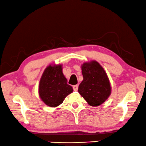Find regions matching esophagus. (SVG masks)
I'll return each instance as SVG.
<instances>
[{"label":"esophagus","instance_id":"obj_1","mask_svg":"<svg viewBox=\"0 0 146 146\" xmlns=\"http://www.w3.org/2000/svg\"><path fill=\"white\" fill-rule=\"evenodd\" d=\"M72 87H73V90H74V91H78V86L77 85H74Z\"/></svg>","mask_w":146,"mask_h":146}]
</instances>
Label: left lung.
<instances>
[{"mask_svg": "<svg viewBox=\"0 0 146 146\" xmlns=\"http://www.w3.org/2000/svg\"><path fill=\"white\" fill-rule=\"evenodd\" d=\"M83 80L78 92L88 104L98 106L111 94V86L106 72L96 61L84 63L81 66Z\"/></svg>", "mask_w": 146, "mask_h": 146, "instance_id": "left-lung-1", "label": "left lung"}]
</instances>
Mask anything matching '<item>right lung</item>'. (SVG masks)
I'll use <instances>...</instances> for the list:
<instances>
[{
  "label": "right lung",
  "instance_id": "add662e5",
  "mask_svg": "<svg viewBox=\"0 0 146 146\" xmlns=\"http://www.w3.org/2000/svg\"><path fill=\"white\" fill-rule=\"evenodd\" d=\"M38 88L40 99L50 107L60 105L66 97L73 92L63 75L62 65H48L41 77Z\"/></svg>",
  "mask_w": 146,
  "mask_h": 146
}]
</instances>
